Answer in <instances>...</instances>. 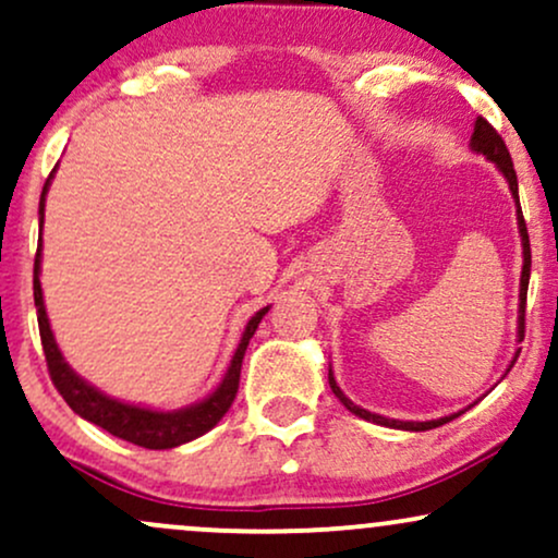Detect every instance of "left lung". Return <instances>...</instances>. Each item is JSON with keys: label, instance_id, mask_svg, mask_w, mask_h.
I'll use <instances>...</instances> for the list:
<instances>
[{"label": "left lung", "instance_id": "8db88e82", "mask_svg": "<svg viewBox=\"0 0 558 558\" xmlns=\"http://www.w3.org/2000/svg\"><path fill=\"white\" fill-rule=\"evenodd\" d=\"M470 146H472V151H477V155H483L485 159H490V162L496 165L498 170H501V175L506 178V183H509L511 196H514V202H517V226H520V235H522V278H520V317H517V341H522V338H524V301H527V283H530V235H527V226H524L522 207H520V189H517V172H514V165H511V155H509V149H506L504 138L498 136L496 128H493L485 118H477L475 120V133H472ZM517 356H520V349H517L514 360H511L509 367H514ZM328 383H330L332 393H336V399L341 401L351 414H356V417H362V420H367V422H375V425L393 427V430H414V433L433 430V427L446 425V422H451L453 417H459V414H464V412H457V414H448V417L427 420V422L388 420V417H383V414H373V412H367V409L356 407V403L351 401L341 388H338L336 377H332V369H328Z\"/></svg>", "mask_w": 558, "mask_h": 558}]
</instances>
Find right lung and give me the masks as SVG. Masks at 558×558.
Here are the masks:
<instances>
[{
  "label": "right lung",
  "mask_w": 558,
  "mask_h": 558,
  "mask_svg": "<svg viewBox=\"0 0 558 558\" xmlns=\"http://www.w3.org/2000/svg\"><path fill=\"white\" fill-rule=\"evenodd\" d=\"M52 175L47 178L41 191V202H38V222L44 226V204H47V191L49 183H52ZM41 243L36 248V262H34V301H36V315H38V332H41V345L44 356H47L49 375H52L54 388L60 390L62 399L68 401V407L73 409L75 414H81L83 420L94 422L101 430L112 433L114 438H123L128 444H136L144 448H155V451H162V448H175L189 444V440L198 438V435L209 433L213 427L226 417V412L233 403L235 393H239V380H241V362L243 354H246V345L252 341V336L257 332L262 317L267 315L270 306L259 310L257 315L246 323L243 328L241 343L235 349L233 360H230L226 375H222L220 386H217L207 399L191 403V407L175 409V412H157V409L138 407V403H125L112 399V396L101 393L99 388H94L92 383H86L83 377L75 373L73 367L62 356L60 345L54 341V332L49 328L47 306H44V293H41Z\"/></svg>",
  "instance_id": "right-lung-1"
}]
</instances>
